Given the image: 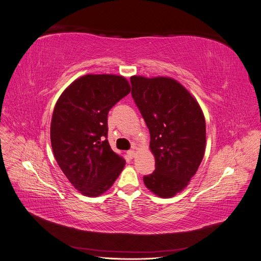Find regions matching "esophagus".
I'll return each instance as SVG.
<instances>
[{"label":"esophagus","mask_w":261,"mask_h":261,"mask_svg":"<svg viewBox=\"0 0 261 261\" xmlns=\"http://www.w3.org/2000/svg\"><path fill=\"white\" fill-rule=\"evenodd\" d=\"M127 154L130 156V158H134V156H135V150H128V151H127Z\"/></svg>","instance_id":"1"}]
</instances>
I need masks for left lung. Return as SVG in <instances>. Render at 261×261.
I'll return each mask as SVG.
<instances>
[{
    "instance_id": "left-lung-1",
    "label": "left lung",
    "mask_w": 261,
    "mask_h": 261,
    "mask_svg": "<svg viewBox=\"0 0 261 261\" xmlns=\"http://www.w3.org/2000/svg\"><path fill=\"white\" fill-rule=\"evenodd\" d=\"M132 96L150 133L155 170L144 183L156 196L181 192L196 174L206 148V121L198 102L170 77L132 76Z\"/></svg>"
}]
</instances>
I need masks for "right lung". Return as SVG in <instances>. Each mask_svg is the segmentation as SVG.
I'll return each mask as SVG.
<instances>
[{
  "instance_id": "add662e5",
  "label": "right lung",
  "mask_w": 261,
  "mask_h": 261,
  "mask_svg": "<svg viewBox=\"0 0 261 261\" xmlns=\"http://www.w3.org/2000/svg\"><path fill=\"white\" fill-rule=\"evenodd\" d=\"M129 92L123 76L89 74L70 84L55 105L50 129L55 160L86 196L106 193L124 168L107 139L108 113Z\"/></svg>"
}]
</instances>
